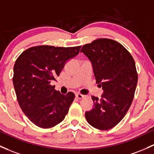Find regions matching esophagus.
Segmentation results:
<instances>
[{
  "mask_svg": "<svg viewBox=\"0 0 154 154\" xmlns=\"http://www.w3.org/2000/svg\"><path fill=\"white\" fill-rule=\"evenodd\" d=\"M76 97L77 98V99H82V98L85 97V96L82 95V94H76Z\"/></svg>",
  "mask_w": 154,
  "mask_h": 154,
  "instance_id": "1",
  "label": "esophagus"
}]
</instances>
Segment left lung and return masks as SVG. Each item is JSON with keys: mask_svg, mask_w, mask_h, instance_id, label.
I'll return each mask as SVG.
<instances>
[{"mask_svg": "<svg viewBox=\"0 0 154 154\" xmlns=\"http://www.w3.org/2000/svg\"><path fill=\"white\" fill-rule=\"evenodd\" d=\"M80 52L91 60L96 83L104 91L100 99L91 96L94 107L85 112L86 120L96 129H112L124 118L134 99L138 80L134 58L122 45L109 38H97Z\"/></svg>", "mask_w": 154, "mask_h": 154, "instance_id": "8db88e82", "label": "left lung"}]
</instances>
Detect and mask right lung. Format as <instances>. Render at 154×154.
Listing matches in <instances>:
<instances>
[{
	"mask_svg": "<svg viewBox=\"0 0 154 154\" xmlns=\"http://www.w3.org/2000/svg\"><path fill=\"white\" fill-rule=\"evenodd\" d=\"M80 47H32L16 60L13 84L17 99L25 116L38 127H53L68 113L75 95L61 94L50 83L56 80L66 62L78 55Z\"/></svg>",
	"mask_w": 154,
	"mask_h": 154,
	"instance_id": "add662e5",
	"label": "right lung"
}]
</instances>
